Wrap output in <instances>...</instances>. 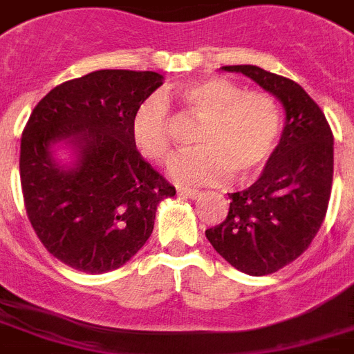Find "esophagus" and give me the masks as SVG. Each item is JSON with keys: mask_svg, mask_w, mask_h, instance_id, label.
<instances>
[{"mask_svg": "<svg viewBox=\"0 0 354 354\" xmlns=\"http://www.w3.org/2000/svg\"><path fill=\"white\" fill-rule=\"evenodd\" d=\"M178 194L180 196H185V198H191V200H196L203 194L200 189H191V187H178Z\"/></svg>", "mask_w": 354, "mask_h": 354, "instance_id": "esophagus-1", "label": "esophagus"}]
</instances>
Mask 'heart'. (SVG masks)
Listing matches in <instances>:
<instances>
[{
  "label": "heart",
  "instance_id": "1",
  "mask_svg": "<svg viewBox=\"0 0 354 354\" xmlns=\"http://www.w3.org/2000/svg\"><path fill=\"white\" fill-rule=\"evenodd\" d=\"M174 94L200 127L194 134L198 149L174 160L169 174L185 183H218L229 176L247 182L257 176L277 149L283 127L277 97L243 91L225 77L183 83ZM131 136L147 160L167 162L174 152L167 96L152 94L138 105Z\"/></svg>",
  "mask_w": 354,
  "mask_h": 354
}]
</instances>
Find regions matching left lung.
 Listing matches in <instances>:
<instances>
[{"instance_id":"left-lung-1","label":"left lung","mask_w":354,"mask_h":354,"mask_svg":"<svg viewBox=\"0 0 354 354\" xmlns=\"http://www.w3.org/2000/svg\"><path fill=\"white\" fill-rule=\"evenodd\" d=\"M271 93L286 111L280 143L260 178L231 192L227 218L207 229L214 251L234 269L263 277L297 260L326 218L333 185V132L313 97L289 77L257 65H227Z\"/></svg>"}]
</instances>
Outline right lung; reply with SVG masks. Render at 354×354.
<instances>
[{"label": "right lung", "mask_w": 354, "mask_h": 354, "mask_svg": "<svg viewBox=\"0 0 354 354\" xmlns=\"http://www.w3.org/2000/svg\"><path fill=\"white\" fill-rule=\"evenodd\" d=\"M163 83L152 71H96L54 87L21 136L19 178L30 225L65 266L102 274L127 263L176 189L138 152L131 120ZM63 141L75 162L62 166Z\"/></svg>", "instance_id": "obj_1"}]
</instances>
